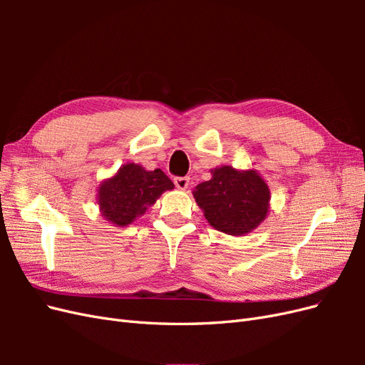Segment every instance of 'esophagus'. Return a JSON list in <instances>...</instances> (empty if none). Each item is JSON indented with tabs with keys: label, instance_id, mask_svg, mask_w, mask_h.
<instances>
[{
	"label": "esophagus",
	"instance_id": "esophagus-1",
	"mask_svg": "<svg viewBox=\"0 0 365 365\" xmlns=\"http://www.w3.org/2000/svg\"><path fill=\"white\" fill-rule=\"evenodd\" d=\"M176 189L180 190H185L187 187H189V182H190V178L189 176H176V178L173 180Z\"/></svg>",
	"mask_w": 365,
	"mask_h": 365
}]
</instances>
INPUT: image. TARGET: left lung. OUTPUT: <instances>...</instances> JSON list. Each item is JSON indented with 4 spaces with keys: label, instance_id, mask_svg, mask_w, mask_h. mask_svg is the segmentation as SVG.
Instances as JSON below:
<instances>
[{
    "label": "left lung",
    "instance_id": "obj_1",
    "mask_svg": "<svg viewBox=\"0 0 365 365\" xmlns=\"http://www.w3.org/2000/svg\"><path fill=\"white\" fill-rule=\"evenodd\" d=\"M213 178L196 185L195 200L208 224L231 236H242L267 217L269 189L254 170L239 172L230 165L212 170Z\"/></svg>",
    "mask_w": 365,
    "mask_h": 365
}]
</instances>
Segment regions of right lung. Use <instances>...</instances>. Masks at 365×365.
<instances>
[{
  "label": "right lung",
  "mask_w": 365,
  "mask_h": 365,
  "mask_svg": "<svg viewBox=\"0 0 365 365\" xmlns=\"http://www.w3.org/2000/svg\"><path fill=\"white\" fill-rule=\"evenodd\" d=\"M172 189L173 182L163 170L148 172L138 164L128 163L98 187V205L106 220L123 227L145 213L163 192Z\"/></svg>",
  "instance_id": "1"
}]
</instances>
